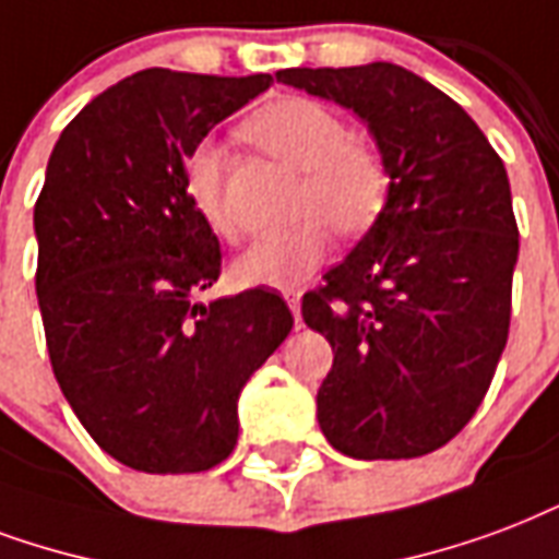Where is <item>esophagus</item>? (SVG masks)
<instances>
[{
  "label": "esophagus",
  "mask_w": 559,
  "mask_h": 559,
  "mask_svg": "<svg viewBox=\"0 0 559 559\" xmlns=\"http://www.w3.org/2000/svg\"><path fill=\"white\" fill-rule=\"evenodd\" d=\"M301 296H305V289H301V287H287V289H284V298H287L289 310L296 313V319H298V313H301Z\"/></svg>",
  "instance_id": "obj_1"
}]
</instances>
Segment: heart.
<instances>
[{
	"mask_svg": "<svg viewBox=\"0 0 559 559\" xmlns=\"http://www.w3.org/2000/svg\"><path fill=\"white\" fill-rule=\"evenodd\" d=\"M258 146L305 169L296 228L270 234L242 251L237 275L261 287H296L308 281L331 254V228L346 240L364 237L393 195V173L372 140L352 134V126L322 102L284 96L270 102L246 122ZM185 193L195 213L225 240L240 237L225 195L223 152L202 140L185 157Z\"/></svg>",
	"mask_w": 559,
	"mask_h": 559,
	"instance_id": "1",
	"label": "heart"
}]
</instances>
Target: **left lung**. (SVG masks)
I'll return each mask as SVG.
<instances>
[{
  "label": "left lung",
  "instance_id": "1",
  "mask_svg": "<svg viewBox=\"0 0 559 559\" xmlns=\"http://www.w3.org/2000/svg\"><path fill=\"white\" fill-rule=\"evenodd\" d=\"M278 81L355 110L393 173L378 225L301 298L334 348L319 428L348 457H421L466 428L507 346L519 258L507 169L475 119L404 67H298Z\"/></svg>",
  "mask_w": 559,
  "mask_h": 559
}]
</instances>
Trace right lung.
I'll return each instance as SVG.
<instances>
[{"instance_id":"obj_1","label":"right lung","mask_w":559,"mask_h":559,"mask_svg":"<svg viewBox=\"0 0 559 559\" xmlns=\"http://www.w3.org/2000/svg\"><path fill=\"white\" fill-rule=\"evenodd\" d=\"M270 84L134 72L75 114L46 166L34 287L52 372L96 445L138 472L219 466L240 390L293 328L278 289L195 301L223 249L181 181L187 152Z\"/></svg>"}]
</instances>
